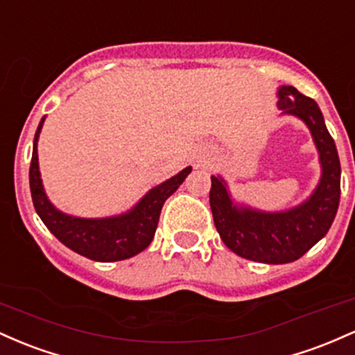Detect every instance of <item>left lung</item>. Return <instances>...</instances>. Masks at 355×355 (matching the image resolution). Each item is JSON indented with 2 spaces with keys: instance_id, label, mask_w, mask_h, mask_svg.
Returning <instances> with one entry per match:
<instances>
[{
  "instance_id": "1",
  "label": "left lung",
  "mask_w": 355,
  "mask_h": 355,
  "mask_svg": "<svg viewBox=\"0 0 355 355\" xmlns=\"http://www.w3.org/2000/svg\"><path fill=\"white\" fill-rule=\"evenodd\" d=\"M282 115H293L309 127L320 162L315 189L300 205L284 211H261L234 201L228 182L211 176L209 205L223 243L238 257L268 265L295 261L327 234L340 201V161L313 98L295 87L277 92Z\"/></svg>"
}]
</instances>
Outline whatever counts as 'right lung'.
<instances>
[{
    "label": "right lung",
    "mask_w": 355,
    "mask_h": 355,
    "mask_svg": "<svg viewBox=\"0 0 355 355\" xmlns=\"http://www.w3.org/2000/svg\"><path fill=\"white\" fill-rule=\"evenodd\" d=\"M43 122L45 117L35 132L30 164L31 199L40 220L63 245L94 261H119L144 252L156 233L166 199L182 184L193 167H184L176 176L154 186L125 213L107 218L71 216L55 208L43 188L37 149Z\"/></svg>",
    "instance_id": "1"
}]
</instances>
